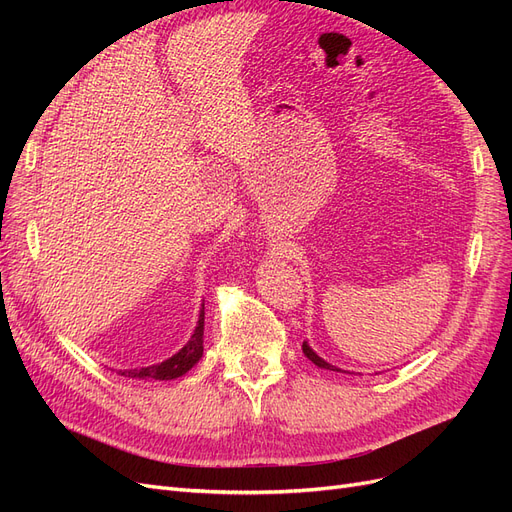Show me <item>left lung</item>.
I'll return each instance as SVG.
<instances>
[{
    "label": "left lung",
    "instance_id": "1",
    "mask_svg": "<svg viewBox=\"0 0 512 512\" xmlns=\"http://www.w3.org/2000/svg\"><path fill=\"white\" fill-rule=\"evenodd\" d=\"M303 354L307 356V359L309 361H312L314 365H318L320 369H331V371H342V369H337V367H333V365H329L327 361H324V359H320V356L312 350V348H309L305 342H303Z\"/></svg>",
    "mask_w": 512,
    "mask_h": 512
}]
</instances>
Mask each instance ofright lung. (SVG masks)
<instances>
[{
  "instance_id": "obj_1",
  "label": "right lung",
  "mask_w": 512,
  "mask_h": 512,
  "mask_svg": "<svg viewBox=\"0 0 512 512\" xmlns=\"http://www.w3.org/2000/svg\"><path fill=\"white\" fill-rule=\"evenodd\" d=\"M203 333H205V305L200 309L198 327L194 329L190 342L185 344L177 354H173L170 359L158 365H149L141 369H123L119 374L126 378H141V380H175L183 374H188V371L200 361V356H203Z\"/></svg>"
}]
</instances>
